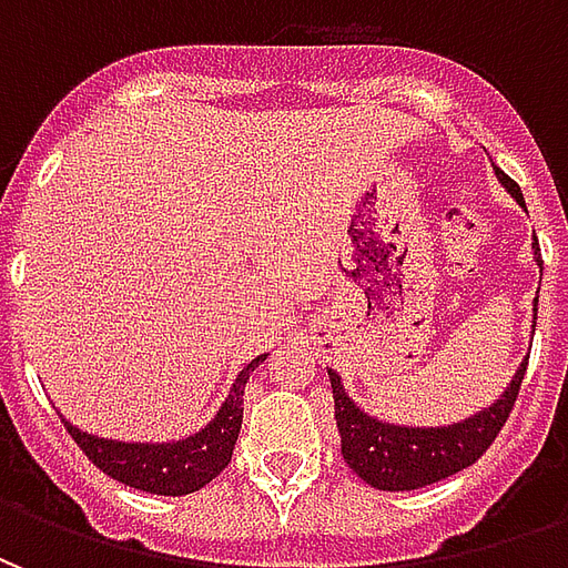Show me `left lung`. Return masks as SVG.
Wrapping results in <instances>:
<instances>
[{
    "instance_id": "1",
    "label": "left lung",
    "mask_w": 568,
    "mask_h": 568,
    "mask_svg": "<svg viewBox=\"0 0 568 568\" xmlns=\"http://www.w3.org/2000/svg\"><path fill=\"white\" fill-rule=\"evenodd\" d=\"M496 179L520 206H526L520 185L514 179H508L501 170H496ZM532 255H536L538 273H541L538 240L532 243ZM536 313L538 297L532 304V320H536ZM532 332H536V325H532ZM526 362H529V356L520 362L511 383L505 386V393L493 405L480 407L477 414L459 419V423H450V426H398V423L371 417L368 410H362L349 398L341 374L328 368L334 417H337V428H341V450H344L346 465L365 484H371L374 489H386V493L428 487V484H438L444 477L463 471L487 453L489 444L499 435V428L505 426V419L517 402V393H520V383H524Z\"/></svg>"
}]
</instances>
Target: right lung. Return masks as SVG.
<instances>
[{"instance_id": "right-lung-1", "label": "right lung", "mask_w": 568, "mask_h": 568, "mask_svg": "<svg viewBox=\"0 0 568 568\" xmlns=\"http://www.w3.org/2000/svg\"><path fill=\"white\" fill-rule=\"evenodd\" d=\"M264 358H267V353L252 358L246 368L236 374V381L231 383V393L224 395L215 417L185 438L112 440L81 432L69 419H63V426L84 450V456L100 471L115 477L118 484H128V487L154 493V496L197 493L200 487L210 484L212 477L222 475L224 465L231 463V453H234L240 426H243V389H246L248 374L258 368Z\"/></svg>"}]
</instances>
